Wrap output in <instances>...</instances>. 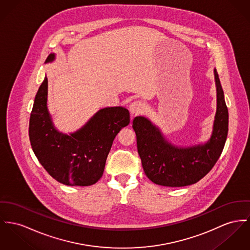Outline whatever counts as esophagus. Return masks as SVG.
Returning <instances> with one entry per match:
<instances>
[{"instance_id":"34e87169","label":"esophagus","mask_w":250,"mask_h":250,"mask_svg":"<svg viewBox=\"0 0 250 250\" xmlns=\"http://www.w3.org/2000/svg\"><path fill=\"white\" fill-rule=\"evenodd\" d=\"M143 110H144V105L139 100L133 101V103L130 105V111L132 112V114L134 116L141 114L143 112Z\"/></svg>"}]
</instances>
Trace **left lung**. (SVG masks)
<instances>
[{
    "label": "left lung",
    "mask_w": 250,
    "mask_h": 250,
    "mask_svg": "<svg viewBox=\"0 0 250 250\" xmlns=\"http://www.w3.org/2000/svg\"><path fill=\"white\" fill-rule=\"evenodd\" d=\"M217 111L210 139L204 145L178 148L163 138L159 130L143 117H134L137 150L145 174L153 183L185 187L197 183L216 164L229 132V111L216 69Z\"/></svg>",
    "instance_id": "1"
}]
</instances>
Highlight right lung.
<instances>
[{"instance_id":"right-lung-1","label":"right lung","mask_w":250,"mask_h":250,"mask_svg":"<svg viewBox=\"0 0 250 250\" xmlns=\"http://www.w3.org/2000/svg\"><path fill=\"white\" fill-rule=\"evenodd\" d=\"M55 59L50 54L45 62ZM47 78L35 97L29 120V139L38 160L51 176L68 186H91L104 171L113 141L130 123L123 107L99 111L80 131L70 135L59 133L47 111Z\"/></svg>"}]
</instances>
